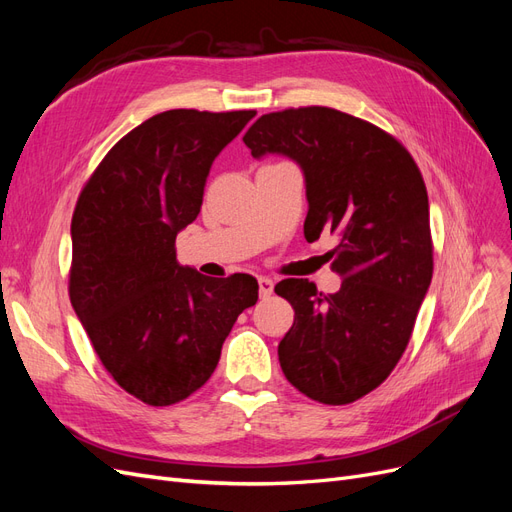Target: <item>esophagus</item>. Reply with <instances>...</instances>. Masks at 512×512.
Wrapping results in <instances>:
<instances>
[{
    "instance_id": "esophagus-1",
    "label": "esophagus",
    "mask_w": 512,
    "mask_h": 512,
    "mask_svg": "<svg viewBox=\"0 0 512 512\" xmlns=\"http://www.w3.org/2000/svg\"><path fill=\"white\" fill-rule=\"evenodd\" d=\"M258 290H260V297H262V299L271 297V294H273V280H271V277L260 275V277H258Z\"/></svg>"
}]
</instances>
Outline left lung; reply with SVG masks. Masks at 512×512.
<instances>
[{
    "instance_id": "8db88e82",
    "label": "left lung",
    "mask_w": 512,
    "mask_h": 512,
    "mask_svg": "<svg viewBox=\"0 0 512 512\" xmlns=\"http://www.w3.org/2000/svg\"><path fill=\"white\" fill-rule=\"evenodd\" d=\"M243 143L258 160L280 153L301 166L307 241L322 230L339 237L329 252L331 269L344 280L335 294L307 280L275 286L294 309L277 356L288 382L309 399L352 404L395 369L431 284L421 170L397 138L327 106L262 115Z\"/></svg>"
}]
</instances>
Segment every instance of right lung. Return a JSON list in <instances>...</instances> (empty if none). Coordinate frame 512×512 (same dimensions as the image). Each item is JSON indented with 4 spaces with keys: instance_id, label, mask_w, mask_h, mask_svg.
Listing matches in <instances>:
<instances>
[{
    "instance_id": "obj_1",
    "label": "right lung",
    "mask_w": 512,
    "mask_h": 512,
    "mask_svg": "<svg viewBox=\"0 0 512 512\" xmlns=\"http://www.w3.org/2000/svg\"><path fill=\"white\" fill-rule=\"evenodd\" d=\"M254 115H153L106 153L76 200L70 301L104 369L143 404L173 406L198 391L232 324L258 301L252 275H200L175 250L213 160Z\"/></svg>"
}]
</instances>
